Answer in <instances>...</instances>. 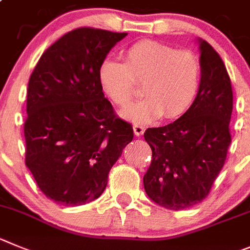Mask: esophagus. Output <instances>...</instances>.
Returning <instances> with one entry per match:
<instances>
[{"label": "esophagus", "mask_w": 250, "mask_h": 250, "mask_svg": "<svg viewBox=\"0 0 250 250\" xmlns=\"http://www.w3.org/2000/svg\"><path fill=\"white\" fill-rule=\"evenodd\" d=\"M133 130H134V134H136L137 137L142 136V134L145 133V125H138V123H136V125H133Z\"/></svg>", "instance_id": "esophagus-1"}]
</instances>
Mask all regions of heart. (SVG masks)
I'll return each instance as SVG.
<instances>
[{
    "instance_id": "obj_1",
    "label": "heart",
    "mask_w": 250,
    "mask_h": 250,
    "mask_svg": "<svg viewBox=\"0 0 250 250\" xmlns=\"http://www.w3.org/2000/svg\"><path fill=\"white\" fill-rule=\"evenodd\" d=\"M125 62L105 58L98 82L114 104L127 107L142 83L145 97L122 112L134 123H148L164 114L177 118L192 107L202 82V66L195 53L156 41H139L123 52Z\"/></svg>"
}]
</instances>
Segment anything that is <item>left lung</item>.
I'll list each match as a JSON object with an SVG mask.
<instances>
[{"mask_svg": "<svg viewBox=\"0 0 250 250\" xmlns=\"http://www.w3.org/2000/svg\"><path fill=\"white\" fill-rule=\"evenodd\" d=\"M202 82L194 103L174 122L148 128L152 162L143 177L148 197L172 210L189 208L209 194L229 145L233 91L220 56L199 40Z\"/></svg>", "mask_w": 250, "mask_h": 250, "instance_id": "8db88e82", "label": "left lung"}]
</instances>
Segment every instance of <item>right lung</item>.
<instances>
[{
	"mask_svg": "<svg viewBox=\"0 0 250 250\" xmlns=\"http://www.w3.org/2000/svg\"><path fill=\"white\" fill-rule=\"evenodd\" d=\"M127 33L82 27L56 41L27 88L26 166L47 198L75 207L97 199L132 125L114 113L98 82L105 56Z\"/></svg>",
	"mask_w": 250,
	"mask_h": 250,
	"instance_id": "right-lung-1",
	"label": "right lung"
}]
</instances>
